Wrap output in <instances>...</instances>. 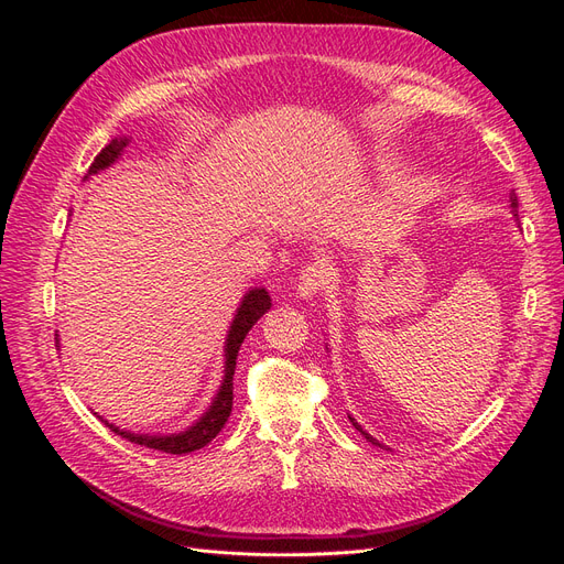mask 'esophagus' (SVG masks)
<instances>
[{"instance_id":"1","label":"esophagus","mask_w":564,"mask_h":564,"mask_svg":"<svg viewBox=\"0 0 564 564\" xmlns=\"http://www.w3.org/2000/svg\"><path fill=\"white\" fill-rule=\"evenodd\" d=\"M327 282H329V272H327V268H324V263H311L301 270L296 294L308 301V299L317 296L322 292V286Z\"/></svg>"}]
</instances>
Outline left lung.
<instances>
[{
	"label": "left lung",
	"mask_w": 564,
	"mask_h": 564,
	"mask_svg": "<svg viewBox=\"0 0 564 564\" xmlns=\"http://www.w3.org/2000/svg\"><path fill=\"white\" fill-rule=\"evenodd\" d=\"M510 214H513V216L518 218V197H516V193H513V195H510ZM348 419H350V423L355 425V429H357V431H360V433H362V435H365V437H367V440L371 442V445H379V447H381V442H379L377 437H371V435H369V433H367V431L362 429V425H360V423H357V421H355L352 416H348Z\"/></svg>",
	"instance_id": "left-lung-1"
}]
</instances>
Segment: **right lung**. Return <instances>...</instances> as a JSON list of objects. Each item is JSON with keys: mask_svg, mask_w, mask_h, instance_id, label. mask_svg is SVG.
<instances>
[{"mask_svg": "<svg viewBox=\"0 0 564 564\" xmlns=\"http://www.w3.org/2000/svg\"><path fill=\"white\" fill-rule=\"evenodd\" d=\"M129 145V135H115V139L98 152L94 164L89 166L87 176L84 181L106 172L108 166H112L119 158H122L124 148ZM270 296L263 286H253L245 294V299L240 301L235 311V317L230 322V329L226 336V346H224V381H220L216 395L209 404L207 412H204L193 425H187L185 431L181 433H133V431H124L119 429V425L110 423L108 419L98 416L104 421L110 431H115L117 435L127 437L133 445H143L148 449H160L166 454H187V452H195L202 449L204 445H209V442L220 433L224 429L230 412H232V377H235V365H237V352H240L242 340L247 338L249 329L253 327L256 322H259L268 311H270ZM56 348L58 346V334H56ZM96 414V412H94Z\"/></svg>", "mask_w": 564, "mask_h": 564, "instance_id": "add662e5", "label": "right lung"}]
</instances>
